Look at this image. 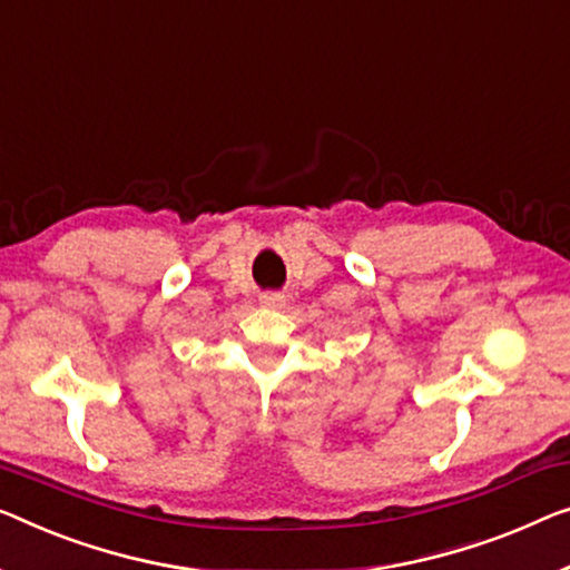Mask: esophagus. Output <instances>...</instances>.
<instances>
[{
    "label": "esophagus",
    "mask_w": 570,
    "mask_h": 570,
    "mask_svg": "<svg viewBox=\"0 0 570 570\" xmlns=\"http://www.w3.org/2000/svg\"><path fill=\"white\" fill-rule=\"evenodd\" d=\"M284 304H286V296H284V294H278V292L261 294V307H266V309H282Z\"/></svg>",
    "instance_id": "obj_1"
}]
</instances>
